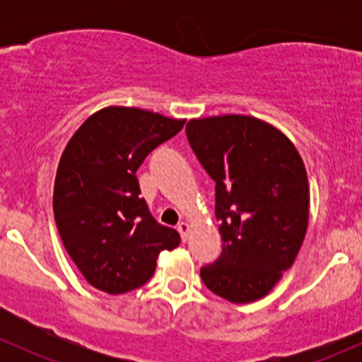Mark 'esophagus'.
I'll return each instance as SVG.
<instances>
[{"label":"esophagus","instance_id":"obj_1","mask_svg":"<svg viewBox=\"0 0 362 362\" xmlns=\"http://www.w3.org/2000/svg\"><path fill=\"white\" fill-rule=\"evenodd\" d=\"M177 229H178V233H180L182 242H185V240H187V236H189V231H191V226H189V222H180Z\"/></svg>","mask_w":362,"mask_h":362}]
</instances>
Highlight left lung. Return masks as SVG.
Returning a JSON list of instances; mask_svg holds the SVG:
<instances>
[{"label": "left lung", "mask_w": 362, "mask_h": 362, "mask_svg": "<svg viewBox=\"0 0 362 362\" xmlns=\"http://www.w3.org/2000/svg\"><path fill=\"white\" fill-rule=\"evenodd\" d=\"M187 140L215 180L222 254L199 275L231 303L264 298L293 266L308 228L305 164L280 129L250 115L191 119Z\"/></svg>", "instance_id": "1"}]
</instances>
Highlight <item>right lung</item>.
<instances>
[{
  "instance_id": "obj_1",
  "label": "right lung",
  "mask_w": 362,
  "mask_h": 362,
  "mask_svg": "<svg viewBox=\"0 0 362 362\" xmlns=\"http://www.w3.org/2000/svg\"><path fill=\"white\" fill-rule=\"evenodd\" d=\"M185 119L133 107L93 113L68 141L54 182V218L83 279L124 294L152 279L163 250L180 243L140 198L136 170Z\"/></svg>"
}]
</instances>
